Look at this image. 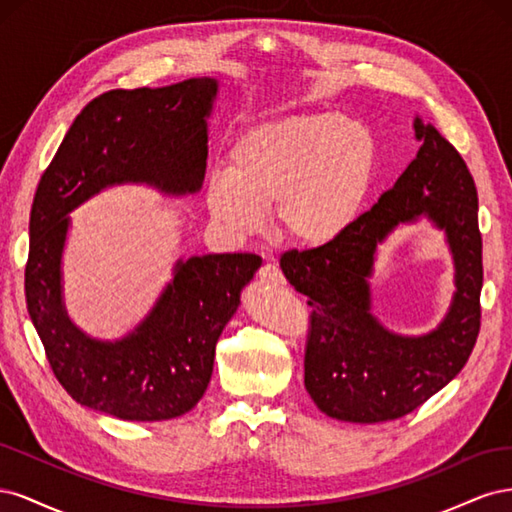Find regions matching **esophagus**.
<instances>
[{
    "mask_svg": "<svg viewBox=\"0 0 512 512\" xmlns=\"http://www.w3.org/2000/svg\"><path fill=\"white\" fill-rule=\"evenodd\" d=\"M258 280H260V284H267V286H282V284H286L282 271L277 269L275 265H269V262H267V265L260 267Z\"/></svg>",
    "mask_w": 512,
    "mask_h": 512,
    "instance_id": "obj_1",
    "label": "esophagus"
}]
</instances>
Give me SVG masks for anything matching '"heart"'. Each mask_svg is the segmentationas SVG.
Here are the masks:
<instances>
[{"label": "heart", "instance_id": "b5f03b06", "mask_svg": "<svg viewBox=\"0 0 512 512\" xmlns=\"http://www.w3.org/2000/svg\"><path fill=\"white\" fill-rule=\"evenodd\" d=\"M378 170L367 123L305 111L254 123L226 151V170L205 183L207 211L222 230L247 237L271 211L277 239L322 250L352 226Z\"/></svg>", "mask_w": 512, "mask_h": 512}]
</instances>
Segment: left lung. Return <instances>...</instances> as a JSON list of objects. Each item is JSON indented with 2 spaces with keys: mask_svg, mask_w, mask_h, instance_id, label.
Returning a JSON list of instances; mask_svg holds the SVG:
<instances>
[{
  "mask_svg": "<svg viewBox=\"0 0 512 512\" xmlns=\"http://www.w3.org/2000/svg\"><path fill=\"white\" fill-rule=\"evenodd\" d=\"M416 158L389 192L322 250L286 252L280 267L312 307L305 389L331 418L382 423L416 410L468 363L480 329L483 239L470 170L446 138L414 117ZM425 217L445 232L456 292L439 327L399 336L370 314L368 277L377 245L401 223Z\"/></svg>",
  "mask_w": 512,
  "mask_h": 512,
  "instance_id": "8db88e82",
  "label": "left lung"
}]
</instances>
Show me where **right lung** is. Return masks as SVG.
<instances>
[{
  "mask_svg": "<svg viewBox=\"0 0 512 512\" xmlns=\"http://www.w3.org/2000/svg\"><path fill=\"white\" fill-rule=\"evenodd\" d=\"M218 91L211 76L106 91L74 119L34 196L25 267L29 318L68 395L121 421H168L198 404L213 374L215 344L262 260L256 254L179 258L145 320L106 342L81 331L66 312L61 258L70 213L123 183L166 196L196 194Z\"/></svg>",
  "mask_w": 512,
  "mask_h": 512,
  "instance_id": "right-lung-1",
  "label": "right lung"
}]
</instances>
